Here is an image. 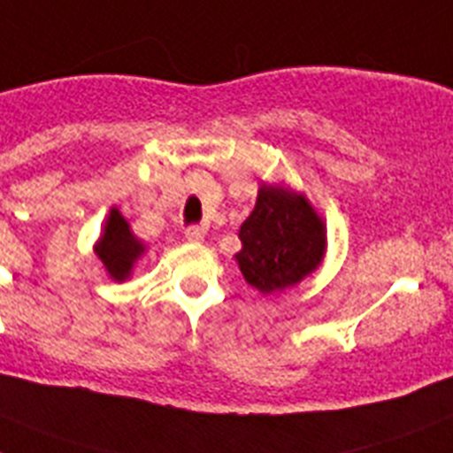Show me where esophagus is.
<instances>
[{"mask_svg": "<svg viewBox=\"0 0 453 453\" xmlns=\"http://www.w3.org/2000/svg\"><path fill=\"white\" fill-rule=\"evenodd\" d=\"M186 239L191 242V244H203L204 242V230L200 226H191V227H186Z\"/></svg>", "mask_w": 453, "mask_h": 453, "instance_id": "obj_1", "label": "esophagus"}]
</instances>
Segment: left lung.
<instances>
[{"mask_svg": "<svg viewBox=\"0 0 453 453\" xmlns=\"http://www.w3.org/2000/svg\"><path fill=\"white\" fill-rule=\"evenodd\" d=\"M234 260L246 283L262 295L283 292L309 279L326 253V223L302 191L288 184L257 188L249 219L239 227Z\"/></svg>", "mask_w": 453, "mask_h": 453, "instance_id": "1", "label": "left lung"}]
</instances>
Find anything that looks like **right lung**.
Segmentation results:
<instances>
[{"mask_svg":"<svg viewBox=\"0 0 453 453\" xmlns=\"http://www.w3.org/2000/svg\"><path fill=\"white\" fill-rule=\"evenodd\" d=\"M94 253H96L98 260L104 262L110 279L124 283V280L131 279L135 262L147 253V244L140 237H135L131 223L121 216L119 209L110 207L101 234L94 244Z\"/></svg>","mask_w":453,"mask_h":453,"instance_id":"obj_1","label":"right lung"}]
</instances>
